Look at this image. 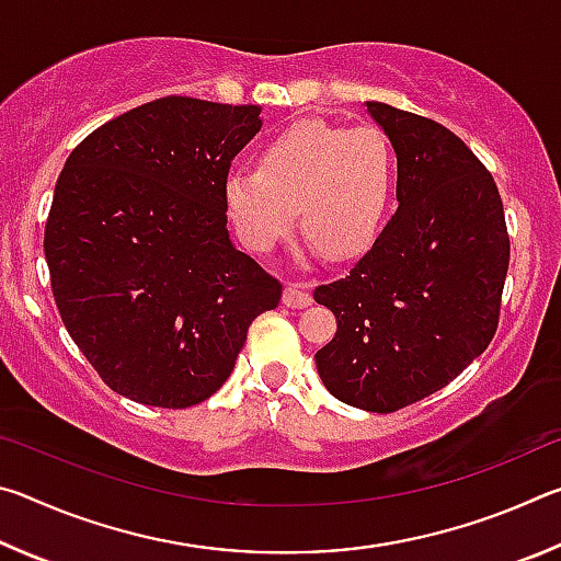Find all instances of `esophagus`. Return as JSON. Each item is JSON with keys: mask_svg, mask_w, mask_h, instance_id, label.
I'll list each match as a JSON object with an SVG mask.
<instances>
[{"mask_svg": "<svg viewBox=\"0 0 561 561\" xmlns=\"http://www.w3.org/2000/svg\"><path fill=\"white\" fill-rule=\"evenodd\" d=\"M282 301L287 304L289 309H304V307H309L311 301V294L301 287V284H289L287 289H284V297H282Z\"/></svg>", "mask_w": 561, "mask_h": 561, "instance_id": "esophagus-1", "label": "esophagus"}]
</instances>
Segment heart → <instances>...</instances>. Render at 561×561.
<instances>
[{"mask_svg": "<svg viewBox=\"0 0 561 561\" xmlns=\"http://www.w3.org/2000/svg\"><path fill=\"white\" fill-rule=\"evenodd\" d=\"M393 187V150L376 126L307 118L279 130L260 170L227 175V213L252 250L289 237L299 210L304 234L331 260L354 257L374 240Z\"/></svg>", "mask_w": 561, "mask_h": 561, "instance_id": "heart-1", "label": "heart"}]
</instances>
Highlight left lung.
Here are the masks:
<instances>
[{"label": "left lung", "mask_w": 561, "mask_h": 561, "mask_svg": "<svg viewBox=\"0 0 561 561\" xmlns=\"http://www.w3.org/2000/svg\"><path fill=\"white\" fill-rule=\"evenodd\" d=\"M398 158V210L348 274L319 284L336 334L317 351L329 393L396 413L448 386L490 346L510 267L502 197L438 121L368 101Z\"/></svg>", "instance_id": "obj_1"}]
</instances>
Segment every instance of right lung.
<instances>
[{
    "instance_id": "right-lung-1",
    "label": "right lung",
    "mask_w": 561,
    "mask_h": 561,
    "mask_svg": "<svg viewBox=\"0 0 561 561\" xmlns=\"http://www.w3.org/2000/svg\"><path fill=\"white\" fill-rule=\"evenodd\" d=\"M260 126V106L156 99L89 133L56 180L44 230L56 309L130 401H207L282 299L227 234V175Z\"/></svg>"
}]
</instances>
